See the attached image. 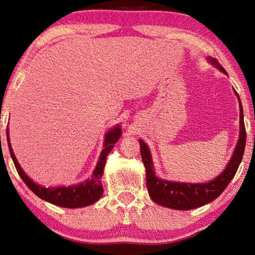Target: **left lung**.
I'll list each match as a JSON object with an SVG mask.
<instances>
[{"label":"left lung","mask_w":255,"mask_h":255,"mask_svg":"<svg viewBox=\"0 0 255 255\" xmlns=\"http://www.w3.org/2000/svg\"><path fill=\"white\" fill-rule=\"evenodd\" d=\"M208 61L222 73L228 75L225 69L222 67L221 64L216 59L208 58ZM235 93L238 97L240 109L239 139L237 141L235 151H233V154L229 163L226 165L225 169L219 175L216 176L214 180L202 183H189L160 179L155 174L152 154L148 146L146 145L144 140L139 139L141 159L146 168V186H147L148 195L151 196L153 202H155L159 205H162V207L175 209V210H191V209H196L215 201L225 190L228 184L231 182L240 162H242L246 145V130L245 124H244L242 101H240L239 95L237 94L236 90Z\"/></svg>","instance_id":"left-lung-1"}]
</instances>
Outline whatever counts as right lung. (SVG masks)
Here are the masks:
<instances>
[{
	"label": "right lung",
	"instance_id": "add662e5",
	"mask_svg": "<svg viewBox=\"0 0 255 255\" xmlns=\"http://www.w3.org/2000/svg\"><path fill=\"white\" fill-rule=\"evenodd\" d=\"M122 135V128L121 125H116L113 128H110L104 135V144L103 149L101 152V155L97 161V165L94 169L92 177L83 181L81 183L73 184V186H58V187H44L34 182L31 180L26 173L24 172L22 167L19 166L18 161H17L15 154H13L11 144H10L9 132L6 130V140H8L9 152L11 155V159L15 167L18 172L19 176L22 177L24 183L30 188L31 191L37 195L41 200L48 202V203L58 205V207L62 208H83L92 205L97 202L103 195V186H102V179L104 166H106V159L109 155L111 149L118 141V139Z\"/></svg>",
	"mask_w": 255,
	"mask_h": 255
}]
</instances>
